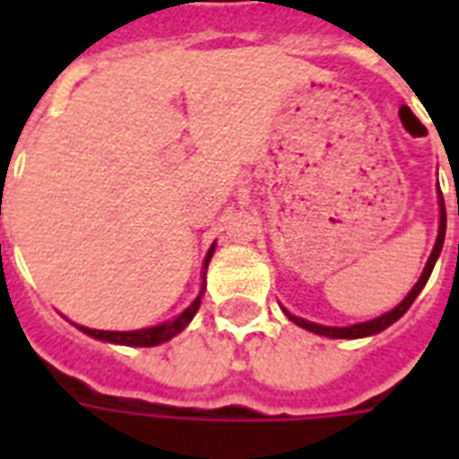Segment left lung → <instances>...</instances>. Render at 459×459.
I'll list each match as a JSON object with an SVG mask.
<instances>
[{"label":"left lung","instance_id":"obj_1","mask_svg":"<svg viewBox=\"0 0 459 459\" xmlns=\"http://www.w3.org/2000/svg\"><path fill=\"white\" fill-rule=\"evenodd\" d=\"M443 240H446V204H443V197H441V229H438V238H436V245H434V252H431V257H429L427 266H424V272H421L420 281H417V286L407 293V298L403 302H400L395 309H391V312L381 314L378 319H371V321H364V324H355V326H342V328H335V326H319V324H312V321H305V319H298V316H290V319L298 324V326L307 328V331H312V333H319V335H328V338H364V335H374L378 333V331H384V328H388L391 324H395V321L403 316V314L410 309V305L414 302V298L421 293V288L427 286L429 276H431V272H434V264L436 259H438V255H441V247H443Z\"/></svg>","mask_w":459,"mask_h":459}]
</instances>
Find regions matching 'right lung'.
<instances>
[{
	"mask_svg": "<svg viewBox=\"0 0 459 459\" xmlns=\"http://www.w3.org/2000/svg\"><path fill=\"white\" fill-rule=\"evenodd\" d=\"M212 252H214V247L209 250L207 259H204V269H207L209 259H212ZM200 302H202V293L195 298V302L187 307L186 312L178 314L173 321H166V324H159V326H152V328H143V331H95V328H85V326H78V328H81L82 333L92 335V338H100V341L118 342V345H138V348H152V345L171 341L173 335L180 333V331L190 324V319H193L195 314H197Z\"/></svg>",
	"mask_w": 459,
	"mask_h": 459,
	"instance_id": "add662e5",
	"label": "right lung"
}]
</instances>
